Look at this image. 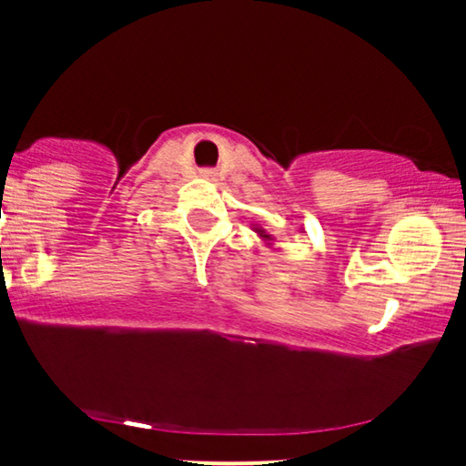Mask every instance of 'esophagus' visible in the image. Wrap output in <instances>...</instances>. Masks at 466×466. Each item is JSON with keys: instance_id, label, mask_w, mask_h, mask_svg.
Instances as JSON below:
<instances>
[{"instance_id": "obj_1", "label": "esophagus", "mask_w": 466, "mask_h": 466, "mask_svg": "<svg viewBox=\"0 0 466 466\" xmlns=\"http://www.w3.org/2000/svg\"><path fill=\"white\" fill-rule=\"evenodd\" d=\"M201 177L203 179H215V173H212V170H201Z\"/></svg>"}]
</instances>
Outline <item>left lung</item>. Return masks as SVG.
I'll return each instance as SVG.
<instances>
[{"mask_svg": "<svg viewBox=\"0 0 466 466\" xmlns=\"http://www.w3.org/2000/svg\"><path fill=\"white\" fill-rule=\"evenodd\" d=\"M251 229H254V232L258 234V238H260V240H265V243L269 245V248H271V245H274V237H271L269 232H265L263 228H260V226H254V228H251Z\"/></svg>", "mask_w": 466, "mask_h": 466, "instance_id": "left-lung-1", "label": "left lung"}]
</instances>
